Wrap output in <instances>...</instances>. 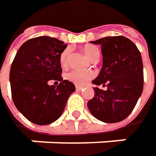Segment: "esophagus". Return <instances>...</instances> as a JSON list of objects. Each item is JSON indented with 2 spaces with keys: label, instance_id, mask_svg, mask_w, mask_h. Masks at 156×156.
<instances>
[{
  "label": "esophagus",
  "instance_id": "1",
  "mask_svg": "<svg viewBox=\"0 0 156 156\" xmlns=\"http://www.w3.org/2000/svg\"><path fill=\"white\" fill-rule=\"evenodd\" d=\"M83 89V87L82 86H76V90H82Z\"/></svg>",
  "mask_w": 156,
  "mask_h": 156
}]
</instances>
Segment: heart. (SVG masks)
<instances>
[{
    "label": "heart",
    "instance_id": "1",
    "mask_svg": "<svg viewBox=\"0 0 156 156\" xmlns=\"http://www.w3.org/2000/svg\"><path fill=\"white\" fill-rule=\"evenodd\" d=\"M83 51L85 52V54L91 60L100 56V50L94 45H90V44L85 45L83 47ZM69 55H70V50L69 49H66L62 52V54L60 55V63L63 66H67L69 61ZM94 75L95 74L92 72H83V71H79V70H72L66 73V78L70 82H72L77 85H85L94 77Z\"/></svg>",
    "mask_w": 156,
    "mask_h": 156
}]
</instances>
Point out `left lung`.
I'll return each mask as SVG.
<instances>
[{"mask_svg": "<svg viewBox=\"0 0 156 156\" xmlns=\"http://www.w3.org/2000/svg\"><path fill=\"white\" fill-rule=\"evenodd\" d=\"M93 44L101 46L102 68L92 81L96 85L107 83V90L94 88L89 101L90 113L99 120L116 123L124 120L136 106L144 86L141 54L136 46L123 36L106 37Z\"/></svg>", "mask_w": 156, "mask_h": 156, "instance_id": "left-lung-1", "label": "left lung"}]
</instances>
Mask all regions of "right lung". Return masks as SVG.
Listing matches in <instances>:
<instances>
[{
	"instance_id": "1",
	"label": "right lung",
	"mask_w": 156,
	"mask_h": 156,
	"mask_svg": "<svg viewBox=\"0 0 156 156\" xmlns=\"http://www.w3.org/2000/svg\"><path fill=\"white\" fill-rule=\"evenodd\" d=\"M63 41L37 37L18 50L10 72L11 97L16 108L30 122L48 125L63 113L68 97L75 90L73 83L62 78L60 55L66 48ZM50 80L58 81L55 87Z\"/></svg>"
}]
</instances>
